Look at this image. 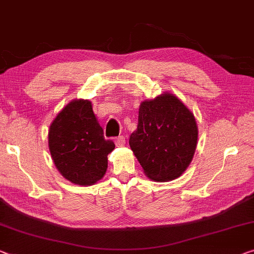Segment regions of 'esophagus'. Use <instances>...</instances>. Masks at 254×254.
I'll return each instance as SVG.
<instances>
[{"instance_id": "obj_1", "label": "esophagus", "mask_w": 254, "mask_h": 254, "mask_svg": "<svg viewBox=\"0 0 254 254\" xmlns=\"http://www.w3.org/2000/svg\"><path fill=\"white\" fill-rule=\"evenodd\" d=\"M115 143H116L117 146H124L125 143H126V139H125V136H123V135H122V136H118V137L116 138Z\"/></svg>"}]
</instances>
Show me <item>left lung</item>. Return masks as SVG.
<instances>
[{"label": "left lung", "mask_w": 254, "mask_h": 254, "mask_svg": "<svg viewBox=\"0 0 254 254\" xmlns=\"http://www.w3.org/2000/svg\"><path fill=\"white\" fill-rule=\"evenodd\" d=\"M196 142L194 116L176 96L166 93L140 104L129 145L147 177L168 182L181 176L192 161Z\"/></svg>", "instance_id": "obj_1"}]
</instances>
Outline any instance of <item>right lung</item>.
<instances>
[{
    "label": "right lung",
    "instance_id": "1",
    "mask_svg": "<svg viewBox=\"0 0 254 254\" xmlns=\"http://www.w3.org/2000/svg\"><path fill=\"white\" fill-rule=\"evenodd\" d=\"M49 147L62 176L73 184L88 186L104 176L115 143L104 138L91 102L75 100L51 124Z\"/></svg>",
    "mask_w": 254,
    "mask_h": 254
}]
</instances>
